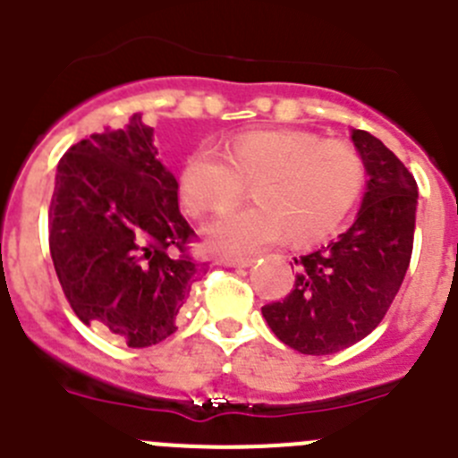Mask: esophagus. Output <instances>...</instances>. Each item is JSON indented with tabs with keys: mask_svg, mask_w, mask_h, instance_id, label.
<instances>
[{
	"mask_svg": "<svg viewBox=\"0 0 458 458\" xmlns=\"http://www.w3.org/2000/svg\"><path fill=\"white\" fill-rule=\"evenodd\" d=\"M221 262L225 264V267H239V268H246L253 264V258H246V255H225Z\"/></svg>",
	"mask_w": 458,
	"mask_h": 458,
	"instance_id": "esophagus-1",
	"label": "esophagus"
}]
</instances>
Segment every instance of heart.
<instances>
[{"mask_svg": "<svg viewBox=\"0 0 458 458\" xmlns=\"http://www.w3.org/2000/svg\"><path fill=\"white\" fill-rule=\"evenodd\" d=\"M364 160L345 142L311 132L250 131L219 148L203 144L181 169V196L194 216L224 212L253 182L258 203L233 209L208 228L212 246L249 253L287 233L314 239L335 228L364 185Z\"/></svg>", "mask_w": 458, "mask_h": 458, "instance_id": "heart-1", "label": "heart"}]
</instances>
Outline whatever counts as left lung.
I'll list each match as a JSON object with an SVG mask.
<instances>
[{
	"instance_id": "left-lung-1",
	"label": "left lung",
	"mask_w": 458,
	"mask_h": 458,
	"mask_svg": "<svg viewBox=\"0 0 458 458\" xmlns=\"http://www.w3.org/2000/svg\"><path fill=\"white\" fill-rule=\"evenodd\" d=\"M369 171L354 224L327 246L296 259L298 276L282 301L262 307L273 335L302 354H332L382 323L411 262L418 185L377 138L352 131Z\"/></svg>"
}]
</instances>
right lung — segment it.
Listing matches in <instances>:
<instances>
[{
  "instance_id": "obj_1",
  "label": "right lung",
  "mask_w": 458,
  "mask_h": 458,
  "mask_svg": "<svg viewBox=\"0 0 458 458\" xmlns=\"http://www.w3.org/2000/svg\"><path fill=\"white\" fill-rule=\"evenodd\" d=\"M194 239L142 113L81 140L58 162L49 250L85 326L122 336L128 348L166 339L199 277Z\"/></svg>"
}]
</instances>
